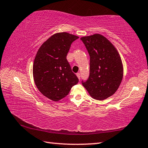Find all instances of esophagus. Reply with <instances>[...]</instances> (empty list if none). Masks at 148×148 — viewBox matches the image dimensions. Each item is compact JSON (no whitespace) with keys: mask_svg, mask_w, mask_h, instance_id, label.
Listing matches in <instances>:
<instances>
[{"mask_svg":"<svg viewBox=\"0 0 148 148\" xmlns=\"http://www.w3.org/2000/svg\"><path fill=\"white\" fill-rule=\"evenodd\" d=\"M76 76H77V77L79 78V79L80 80V78H81V74H80L79 72H78V73H77V74H76Z\"/></svg>","mask_w":148,"mask_h":148,"instance_id":"1","label":"esophagus"}]
</instances>
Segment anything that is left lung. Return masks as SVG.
Here are the masks:
<instances>
[{
    "label": "left lung",
    "instance_id": "1",
    "mask_svg": "<svg viewBox=\"0 0 148 148\" xmlns=\"http://www.w3.org/2000/svg\"><path fill=\"white\" fill-rule=\"evenodd\" d=\"M90 55V75L82 84L93 99L102 100L112 95L122 81L123 65L117 50L100 34L81 38Z\"/></svg>",
    "mask_w": 148,
    "mask_h": 148
}]
</instances>
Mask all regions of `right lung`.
I'll use <instances>...</instances> for the list:
<instances>
[{"mask_svg":"<svg viewBox=\"0 0 148 148\" xmlns=\"http://www.w3.org/2000/svg\"><path fill=\"white\" fill-rule=\"evenodd\" d=\"M79 37L61 32L44 42L34 59L33 76L37 88L53 101L67 96L79 79L67 60L71 44Z\"/></svg>","mask_w":148,"mask_h":148,"instance_id":"1","label":"right lung"}]
</instances>
